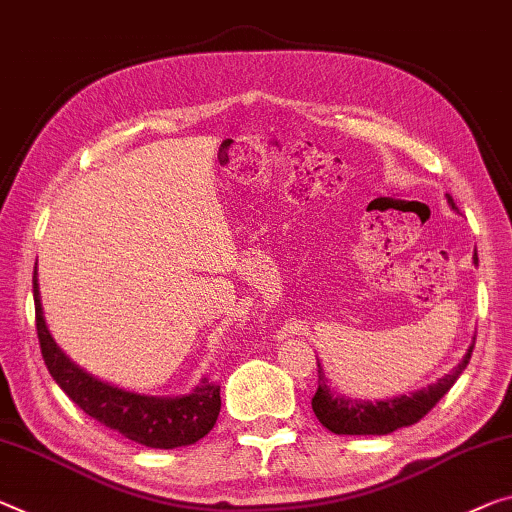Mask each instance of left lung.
Segmentation results:
<instances>
[{
    "instance_id": "obj_1",
    "label": "left lung",
    "mask_w": 512,
    "mask_h": 512,
    "mask_svg": "<svg viewBox=\"0 0 512 512\" xmlns=\"http://www.w3.org/2000/svg\"><path fill=\"white\" fill-rule=\"evenodd\" d=\"M448 206L453 210L455 203L451 196H446ZM474 263L478 265V254L474 251ZM476 341V338H474ZM471 352H474V343L469 345L467 355L462 357L458 366L451 373L439 377L435 384H428L419 391L410 393V396H396L387 400H357L336 393L327 384V377L322 373V366L318 361V389L316 396L311 400L313 412H316L318 421L327 430L336 432V435H389V432L412 426V423L421 421L439 400L446 396V391L453 387L455 380L465 371Z\"/></svg>"
}]
</instances>
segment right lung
<instances>
[{
	"label": "right lung",
	"mask_w": 512,
	"mask_h": 512,
	"mask_svg": "<svg viewBox=\"0 0 512 512\" xmlns=\"http://www.w3.org/2000/svg\"><path fill=\"white\" fill-rule=\"evenodd\" d=\"M36 274L34 267L36 332L43 361L54 382L84 414L148 448L190 446L208 435L217 423L219 407H222L215 382L203 377L190 393L171 398L125 391L86 373L54 343L50 329L45 325Z\"/></svg>",
	"instance_id": "right-lung-1"
}]
</instances>
